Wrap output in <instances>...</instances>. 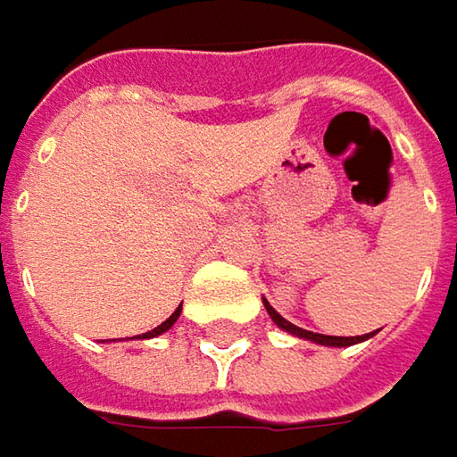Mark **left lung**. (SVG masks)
Wrapping results in <instances>:
<instances>
[{
    "mask_svg": "<svg viewBox=\"0 0 457 457\" xmlns=\"http://www.w3.org/2000/svg\"><path fill=\"white\" fill-rule=\"evenodd\" d=\"M265 310H268V314L273 317V322H276L278 328H283L286 333H294V336H299V338L322 343V345H353V343H361V341H367V338H372V336H375V333H367V336H351V338H343V336H322V333H312V330L296 328L294 322L283 320V317H280V314H278V312L273 310L268 302H265Z\"/></svg>",
    "mask_w": 457,
    "mask_h": 457,
    "instance_id": "1",
    "label": "left lung"
}]
</instances>
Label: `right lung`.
<instances>
[{
    "label": "right lung",
    "instance_id": "right-lung-1",
    "mask_svg": "<svg viewBox=\"0 0 457 457\" xmlns=\"http://www.w3.org/2000/svg\"><path fill=\"white\" fill-rule=\"evenodd\" d=\"M179 312H181V307H177V312H174V314H171V317H169L166 322H161L158 328H153V330H150V333H145L143 338H155V336H161V333H166V330H169V328H171V325L177 322V317H179Z\"/></svg>",
    "mask_w": 457,
    "mask_h": 457
}]
</instances>
